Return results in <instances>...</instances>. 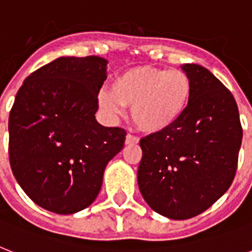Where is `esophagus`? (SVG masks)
<instances>
[{
	"label": "esophagus",
	"mask_w": 252,
	"mask_h": 252,
	"mask_svg": "<svg viewBox=\"0 0 252 252\" xmlns=\"http://www.w3.org/2000/svg\"><path fill=\"white\" fill-rule=\"evenodd\" d=\"M138 138L133 134H126V145H133V144H137Z\"/></svg>",
	"instance_id": "esophagus-1"
}]
</instances>
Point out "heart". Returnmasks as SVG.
<instances>
[{
  "mask_svg": "<svg viewBox=\"0 0 252 252\" xmlns=\"http://www.w3.org/2000/svg\"><path fill=\"white\" fill-rule=\"evenodd\" d=\"M192 98V81L183 70L136 66L115 77L98 95L99 106L116 119L130 107V118L146 133H159L182 119Z\"/></svg>",
  "mask_w": 252,
  "mask_h": 252,
  "instance_id": "obj_1",
  "label": "heart"
}]
</instances>
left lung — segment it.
<instances>
[{"instance_id": "left-lung-1", "label": "left lung", "mask_w": 252, "mask_h": 252, "mask_svg": "<svg viewBox=\"0 0 252 252\" xmlns=\"http://www.w3.org/2000/svg\"><path fill=\"white\" fill-rule=\"evenodd\" d=\"M192 81L186 114L168 129L140 140L137 182L154 212L171 220L203 213L229 189L242 144L234 96L207 68L180 66Z\"/></svg>"}]
</instances>
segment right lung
<instances>
[{"mask_svg": "<svg viewBox=\"0 0 252 252\" xmlns=\"http://www.w3.org/2000/svg\"><path fill=\"white\" fill-rule=\"evenodd\" d=\"M106 59L63 56L30 74L9 116L10 166L39 207L73 215L98 196L107 163L126 130L95 119Z\"/></svg>", "mask_w": 252, "mask_h": 252, "instance_id": "obj_1", "label": "right lung"}]
</instances>
